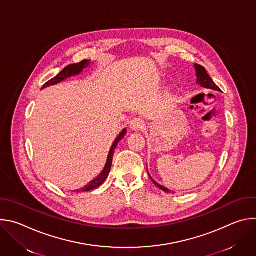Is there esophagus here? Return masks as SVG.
I'll list each match as a JSON object with an SVG mask.
<instances>
[{"mask_svg": "<svg viewBox=\"0 0 256 256\" xmlns=\"http://www.w3.org/2000/svg\"><path fill=\"white\" fill-rule=\"evenodd\" d=\"M130 128L134 130H142L144 126V122L142 118H134L130 120Z\"/></svg>", "mask_w": 256, "mask_h": 256, "instance_id": "34e87169", "label": "esophagus"}]
</instances>
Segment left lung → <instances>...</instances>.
Segmentation results:
<instances>
[{
	"instance_id": "left-lung-1",
	"label": "left lung",
	"mask_w": 256,
	"mask_h": 256,
	"mask_svg": "<svg viewBox=\"0 0 256 256\" xmlns=\"http://www.w3.org/2000/svg\"><path fill=\"white\" fill-rule=\"evenodd\" d=\"M194 68H196V70L198 84H200V85L202 87H204V88H208V89H212V90H216V91H221L220 88H218V87L214 83V81H212V78L208 76V74L206 72V68H204L202 66L196 64H194ZM150 177H151V176H150ZM151 179H152V181L154 182V184H155L161 190H163V192H170L168 188H166L160 186L159 184H157L156 181L153 180L152 177H151Z\"/></svg>"
}]
</instances>
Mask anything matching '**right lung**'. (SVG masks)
<instances>
[{
  "instance_id": "right-lung-1",
  "label": "right lung",
  "mask_w": 256,
  "mask_h": 256,
  "mask_svg": "<svg viewBox=\"0 0 256 256\" xmlns=\"http://www.w3.org/2000/svg\"><path fill=\"white\" fill-rule=\"evenodd\" d=\"M90 64V60H82L81 62H78V64H70L68 66H66L58 75H56L54 78H52V80H50L48 82H46L42 89L44 88H46L48 86H52V85H56L62 81H64V79L66 78H70L72 76H76V75H79L80 72L89 66ZM126 128L122 130V132L118 134V136L116 138V140H114L112 147L110 149V151H109V154H108V157H107V161H106V164H105V167L104 169L102 170V172L95 178L93 179L91 182H89V184H87L84 188H81V190H77V192H89V190H95L97 188H99L103 182L105 181V179L107 178L109 172H110V169H112V158H114V150L116 148L118 144L122 140V138L126 136Z\"/></svg>"
}]
</instances>
